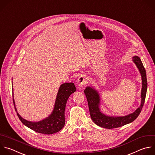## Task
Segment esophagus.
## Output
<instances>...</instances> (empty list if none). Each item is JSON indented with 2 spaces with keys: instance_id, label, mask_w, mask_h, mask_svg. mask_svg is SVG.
<instances>
[{
  "instance_id": "34e87169",
  "label": "esophagus",
  "mask_w": 155,
  "mask_h": 155,
  "mask_svg": "<svg viewBox=\"0 0 155 155\" xmlns=\"http://www.w3.org/2000/svg\"><path fill=\"white\" fill-rule=\"evenodd\" d=\"M88 83V78L87 76L83 75H81L77 80V86L78 87H83L86 85Z\"/></svg>"
}]
</instances>
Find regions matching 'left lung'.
I'll list each match as a JSON object with an SVG mask.
<instances>
[{"label":"left lung","instance_id":"left-lung-1","mask_svg":"<svg viewBox=\"0 0 155 155\" xmlns=\"http://www.w3.org/2000/svg\"><path fill=\"white\" fill-rule=\"evenodd\" d=\"M133 60L136 64L142 76V100L140 107H139L134 113L123 117H110L105 116L100 111L98 108L100 103L98 94L95 89L91 88V87H87L84 91V92L87 100L91 117L96 125L101 127L108 129L118 128L133 122L138 117L140 113L141 112L145 102L147 89L146 71L140 59L138 57H134Z\"/></svg>","mask_w":155,"mask_h":155}]
</instances>
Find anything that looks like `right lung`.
Segmentation results:
<instances>
[{
	"label": "right lung",
	"instance_id": "1",
	"mask_svg": "<svg viewBox=\"0 0 155 155\" xmlns=\"http://www.w3.org/2000/svg\"><path fill=\"white\" fill-rule=\"evenodd\" d=\"M77 89L74 83H66L61 84L57 96L53 113L48 117L42 121L32 122L22 118L18 112L17 115L24 125L37 133L45 134H51L57 133L64 127L65 124L64 111L68 98ZM13 101L16 111L13 98Z\"/></svg>",
	"mask_w": 155,
	"mask_h": 155
}]
</instances>
